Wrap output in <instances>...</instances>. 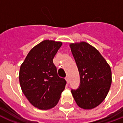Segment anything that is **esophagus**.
I'll list each match as a JSON object with an SVG mask.
<instances>
[{"instance_id": "34e87169", "label": "esophagus", "mask_w": 123, "mask_h": 123, "mask_svg": "<svg viewBox=\"0 0 123 123\" xmlns=\"http://www.w3.org/2000/svg\"><path fill=\"white\" fill-rule=\"evenodd\" d=\"M65 79H66V80L67 81V82H68H68H69V77H68V76L66 77Z\"/></svg>"}]
</instances>
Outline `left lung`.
<instances>
[{"instance_id":"1","label":"left lung","mask_w":123,"mask_h":123,"mask_svg":"<svg viewBox=\"0 0 123 123\" xmlns=\"http://www.w3.org/2000/svg\"><path fill=\"white\" fill-rule=\"evenodd\" d=\"M80 75V85L72 89L79 107L92 109L106 97L111 83V68L99 51L85 42L70 44Z\"/></svg>"}]
</instances>
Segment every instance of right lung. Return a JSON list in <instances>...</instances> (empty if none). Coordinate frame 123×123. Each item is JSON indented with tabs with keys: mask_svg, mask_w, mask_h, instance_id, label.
<instances>
[{
	"mask_svg": "<svg viewBox=\"0 0 123 123\" xmlns=\"http://www.w3.org/2000/svg\"><path fill=\"white\" fill-rule=\"evenodd\" d=\"M62 43L45 40L33 48L20 66L22 92L35 107L48 110L57 105L66 81L57 74L53 59Z\"/></svg>",
	"mask_w": 123,
	"mask_h": 123,
	"instance_id": "obj_1",
	"label": "right lung"
}]
</instances>
